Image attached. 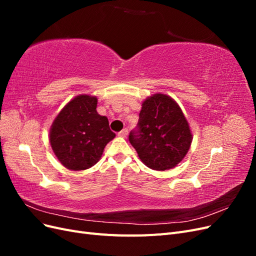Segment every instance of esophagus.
Wrapping results in <instances>:
<instances>
[{"label": "esophagus", "instance_id": "esophagus-1", "mask_svg": "<svg viewBox=\"0 0 256 256\" xmlns=\"http://www.w3.org/2000/svg\"><path fill=\"white\" fill-rule=\"evenodd\" d=\"M118 136H122V138H126V136H127V134H128V129H127V128L122 129V131H120V132H118Z\"/></svg>", "mask_w": 256, "mask_h": 256}]
</instances>
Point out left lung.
<instances>
[{"mask_svg":"<svg viewBox=\"0 0 256 256\" xmlns=\"http://www.w3.org/2000/svg\"><path fill=\"white\" fill-rule=\"evenodd\" d=\"M129 141L146 166L166 171L187 154L192 134L175 100L154 94L143 102L138 127L130 132Z\"/></svg>","mask_w":256,"mask_h":256,"instance_id":"1","label":"left lung"}]
</instances>
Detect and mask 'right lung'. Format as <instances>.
Here are the masks:
<instances>
[{"instance_id":"1","label":"right lung","mask_w":256,"mask_h":256,"mask_svg":"<svg viewBox=\"0 0 256 256\" xmlns=\"http://www.w3.org/2000/svg\"><path fill=\"white\" fill-rule=\"evenodd\" d=\"M97 97L79 95L70 100L54 120L50 144L66 168L83 171L95 166L106 145L115 138L106 116L97 113Z\"/></svg>"}]
</instances>
